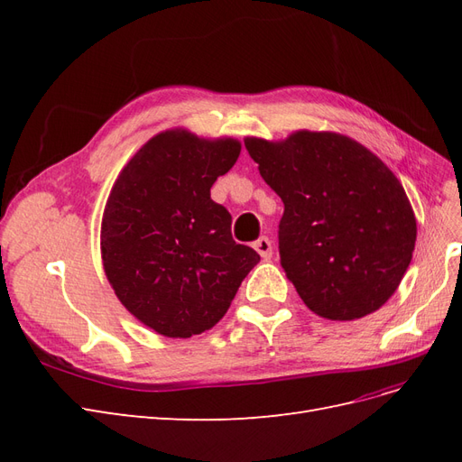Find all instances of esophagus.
Segmentation results:
<instances>
[{"instance_id":"esophagus-1","label":"esophagus","mask_w":462,"mask_h":462,"mask_svg":"<svg viewBox=\"0 0 462 462\" xmlns=\"http://www.w3.org/2000/svg\"><path fill=\"white\" fill-rule=\"evenodd\" d=\"M256 253L263 258V260H270L272 258V241L268 239V236H260L258 241L253 243Z\"/></svg>"}]
</instances>
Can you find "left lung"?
<instances>
[{"label": "left lung", "mask_w": 462, "mask_h": 462, "mask_svg": "<svg viewBox=\"0 0 462 462\" xmlns=\"http://www.w3.org/2000/svg\"><path fill=\"white\" fill-rule=\"evenodd\" d=\"M262 179L285 204L279 258L309 309L365 318L391 299L412 260L416 217L401 180L366 146L331 131L246 136Z\"/></svg>", "instance_id": "obj_1"}]
</instances>
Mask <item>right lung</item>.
<instances>
[{
	"label": "right lung",
	"mask_w": 462,
	"mask_h": 462,
	"mask_svg": "<svg viewBox=\"0 0 462 462\" xmlns=\"http://www.w3.org/2000/svg\"><path fill=\"white\" fill-rule=\"evenodd\" d=\"M239 153L236 138L167 129L111 187L100 231L106 277L125 309L163 337L212 329L260 262L233 241L231 214L209 197Z\"/></svg>",
	"instance_id": "add662e5"
}]
</instances>
